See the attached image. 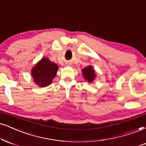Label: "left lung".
<instances>
[{"instance_id":"obj_1","label":"left lung","mask_w":146,"mask_h":146,"mask_svg":"<svg viewBox=\"0 0 146 146\" xmlns=\"http://www.w3.org/2000/svg\"><path fill=\"white\" fill-rule=\"evenodd\" d=\"M82 75H83L84 79L88 83H92V82L95 80L96 74L95 73V70L94 69L92 66L89 65L86 67L84 68L82 70Z\"/></svg>"}]
</instances>
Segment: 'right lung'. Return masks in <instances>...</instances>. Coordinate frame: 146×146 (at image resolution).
<instances>
[{"instance_id": "add662e5", "label": "right lung", "mask_w": 146, "mask_h": 146, "mask_svg": "<svg viewBox=\"0 0 146 146\" xmlns=\"http://www.w3.org/2000/svg\"><path fill=\"white\" fill-rule=\"evenodd\" d=\"M58 66L48 58H43L33 66L31 70L33 81L40 87H46L52 84L55 78Z\"/></svg>"}]
</instances>
